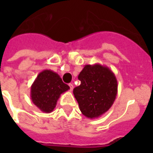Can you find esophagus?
I'll use <instances>...</instances> for the list:
<instances>
[{
    "mask_svg": "<svg viewBox=\"0 0 153 153\" xmlns=\"http://www.w3.org/2000/svg\"><path fill=\"white\" fill-rule=\"evenodd\" d=\"M69 86H70V91H73V89H74V86H73V84H69Z\"/></svg>",
    "mask_w": 153,
    "mask_h": 153,
    "instance_id": "34e87169",
    "label": "esophagus"
}]
</instances>
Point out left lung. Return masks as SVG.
I'll list each match as a JSON object with an SVG mask.
<instances>
[{"label":"left lung","mask_w":153,"mask_h":153,"mask_svg":"<svg viewBox=\"0 0 153 153\" xmlns=\"http://www.w3.org/2000/svg\"><path fill=\"white\" fill-rule=\"evenodd\" d=\"M81 84L74 89L82 114L88 118L99 117L110 109L117 94L114 72L99 63L85 65L79 74Z\"/></svg>","instance_id":"8db88e82"}]
</instances>
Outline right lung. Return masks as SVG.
Instances as JSON below:
<instances>
[{"mask_svg":"<svg viewBox=\"0 0 153 153\" xmlns=\"http://www.w3.org/2000/svg\"><path fill=\"white\" fill-rule=\"evenodd\" d=\"M70 89L62 81L57 73L44 70L31 86V99L34 105L44 113H51L55 109L60 95Z\"/></svg>","mask_w":153,"mask_h":153,"instance_id":"right-lung-1","label":"right lung"}]
</instances>
